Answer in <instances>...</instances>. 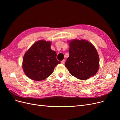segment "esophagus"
I'll use <instances>...</instances> for the list:
<instances>
[{"label": "esophagus", "instance_id": "obj_1", "mask_svg": "<svg viewBox=\"0 0 120 120\" xmlns=\"http://www.w3.org/2000/svg\"><path fill=\"white\" fill-rule=\"evenodd\" d=\"M61 64H64V63H65V60H63L62 61H61Z\"/></svg>", "mask_w": 120, "mask_h": 120}]
</instances>
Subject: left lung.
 <instances>
[{
  "label": "left lung",
  "instance_id": "left-lung-1",
  "mask_svg": "<svg viewBox=\"0 0 120 120\" xmlns=\"http://www.w3.org/2000/svg\"><path fill=\"white\" fill-rule=\"evenodd\" d=\"M70 56L65 66L77 79L85 80L95 75L99 68V57L96 48L87 41L74 39L70 42Z\"/></svg>",
  "mask_w": 120,
  "mask_h": 120
}]
</instances>
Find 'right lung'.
<instances>
[{
    "mask_svg": "<svg viewBox=\"0 0 120 120\" xmlns=\"http://www.w3.org/2000/svg\"><path fill=\"white\" fill-rule=\"evenodd\" d=\"M51 42L43 40L36 42L25 53L22 68L27 77L39 81L46 79L60 63L56 59V53L50 49Z\"/></svg>",
    "mask_w": 120,
    "mask_h": 120,
    "instance_id": "right-lung-1",
    "label": "right lung"
}]
</instances>
